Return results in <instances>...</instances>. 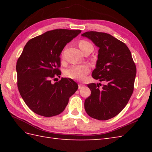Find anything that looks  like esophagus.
<instances>
[{
	"label": "esophagus",
	"mask_w": 152,
	"mask_h": 152,
	"mask_svg": "<svg viewBox=\"0 0 152 152\" xmlns=\"http://www.w3.org/2000/svg\"><path fill=\"white\" fill-rule=\"evenodd\" d=\"M83 86H84V85H83V84H81V83H80V84L78 85V89H82Z\"/></svg>",
	"instance_id": "esophagus-1"
}]
</instances>
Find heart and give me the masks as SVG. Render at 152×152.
Listing matches in <instances>:
<instances>
[{
	"instance_id": "1",
	"label": "heart",
	"mask_w": 152,
	"mask_h": 152,
	"mask_svg": "<svg viewBox=\"0 0 152 152\" xmlns=\"http://www.w3.org/2000/svg\"><path fill=\"white\" fill-rule=\"evenodd\" d=\"M78 46L82 51L89 47H93L91 44L86 40L80 41ZM89 66L87 64H81V65L74 64L65 70L64 75L71 79L82 80L85 78L86 75L89 72Z\"/></svg>"
}]
</instances>
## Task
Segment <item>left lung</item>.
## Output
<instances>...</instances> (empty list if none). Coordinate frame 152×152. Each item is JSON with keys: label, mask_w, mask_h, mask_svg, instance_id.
I'll return each mask as SVG.
<instances>
[{"label": "left lung", "mask_w": 152, "mask_h": 152, "mask_svg": "<svg viewBox=\"0 0 152 152\" xmlns=\"http://www.w3.org/2000/svg\"><path fill=\"white\" fill-rule=\"evenodd\" d=\"M99 50L93 78L104 84L91 83V95L84 108L90 117L107 120L117 115L129 101L134 89L136 65L125 44L105 33L89 31L82 34Z\"/></svg>", "instance_id": "8db88e82"}]
</instances>
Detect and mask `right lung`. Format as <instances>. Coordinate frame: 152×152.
Returning <instances> with one entry per match:
<instances>
[{"instance_id": "add662e5", "label": "right lung", "mask_w": 152, "mask_h": 152, "mask_svg": "<svg viewBox=\"0 0 152 152\" xmlns=\"http://www.w3.org/2000/svg\"><path fill=\"white\" fill-rule=\"evenodd\" d=\"M81 30L55 29L32 38L25 45L17 61L18 88L25 104L33 112L52 117L60 114L69 98L78 88L70 78L60 77V55L67 43Z\"/></svg>"}]
</instances>
